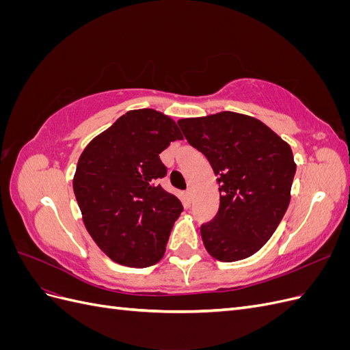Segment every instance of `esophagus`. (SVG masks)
<instances>
[{"mask_svg":"<svg viewBox=\"0 0 350 350\" xmlns=\"http://www.w3.org/2000/svg\"><path fill=\"white\" fill-rule=\"evenodd\" d=\"M185 196H187L189 200H191L193 196H194V189H193V188H188L187 191H185Z\"/></svg>","mask_w":350,"mask_h":350,"instance_id":"34e87169","label":"esophagus"}]
</instances>
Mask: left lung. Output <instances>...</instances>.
<instances>
[{"mask_svg":"<svg viewBox=\"0 0 350 350\" xmlns=\"http://www.w3.org/2000/svg\"><path fill=\"white\" fill-rule=\"evenodd\" d=\"M178 125L217 176L219 211L200 228L207 252L225 262L251 257L288 210L296 172L291 146L260 120L238 112L183 118Z\"/></svg>","mask_w":350,"mask_h":350,"instance_id":"1","label":"left lung"}]
</instances>
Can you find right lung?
Instances as JSON below:
<instances>
[{"mask_svg": "<svg viewBox=\"0 0 350 350\" xmlns=\"http://www.w3.org/2000/svg\"><path fill=\"white\" fill-rule=\"evenodd\" d=\"M175 121L154 109L129 111L86 146L72 188L84 226L107 256L126 267L163 257L183 204L159 185L161 154L181 140Z\"/></svg>", "mask_w": 350, "mask_h": 350, "instance_id": "1", "label": "right lung"}]
</instances>
